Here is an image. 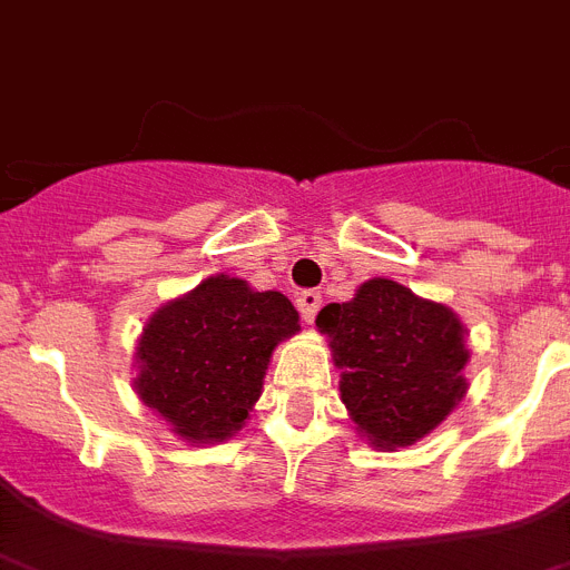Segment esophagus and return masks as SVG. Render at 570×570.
<instances>
[{
  "instance_id": "1",
  "label": "esophagus",
  "mask_w": 570,
  "mask_h": 570,
  "mask_svg": "<svg viewBox=\"0 0 570 570\" xmlns=\"http://www.w3.org/2000/svg\"><path fill=\"white\" fill-rule=\"evenodd\" d=\"M295 304H298L301 318H304L307 324H313L315 315H318V309H322V295L313 293V289H304V293L295 298Z\"/></svg>"
}]
</instances>
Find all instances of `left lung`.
I'll use <instances>...</instances> for the list:
<instances>
[{"mask_svg":"<svg viewBox=\"0 0 570 570\" xmlns=\"http://www.w3.org/2000/svg\"><path fill=\"white\" fill-rule=\"evenodd\" d=\"M315 324L342 367V403L374 446H409L466 394L463 324L396 281H367L347 304H327Z\"/></svg>","mask_w":570,"mask_h":570,"instance_id":"left-lung-1","label":"left lung"}]
</instances>
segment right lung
Wrapping results in <instances>:
<instances>
[{
    "instance_id": "1",
    "label": "right lung",
    "mask_w": 570,
    "mask_h": 570,
    "mask_svg": "<svg viewBox=\"0 0 570 570\" xmlns=\"http://www.w3.org/2000/svg\"><path fill=\"white\" fill-rule=\"evenodd\" d=\"M298 330L281 293H255L240 277H208L153 315L138 342L141 403L194 443L240 432L257 403L272 351Z\"/></svg>"
}]
</instances>
